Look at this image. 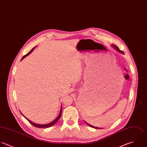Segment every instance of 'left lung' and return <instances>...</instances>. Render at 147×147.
Here are the masks:
<instances>
[{
	"instance_id": "8db88e82",
	"label": "left lung",
	"mask_w": 147,
	"mask_h": 147,
	"mask_svg": "<svg viewBox=\"0 0 147 147\" xmlns=\"http://www.w3.org/2000/svg\"><path fill=\"white\" fill-rule=\"evenodd\" d=\"M111 46L112 47V48L113 49H115L117 52H119V53H123V54H124V52L122 51H120V49H119V48L117 47V46H116L115 45H111ZM89 126H90V127H92V128H97V129H100V128H98V127H94V126H93V125H90V124H88V123H86Z\"/></svg>"
}]
</instances>
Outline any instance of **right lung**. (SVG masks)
Returning a JSON list of instances; mask_svg holds the SVG:
<instances>
[{
    "label": "right lung",
    "mask_w": 147,
    "mask_h": 147,
    "mask_svg": "<svg viewBox=\"0 0 147 147\" xmlns=\"http://www.w3.org/2000/svg\"><path fill=\"white\" fill-rule=\"evenodd\" d=\"M35 48V47H34L31 50V51H30L27 54H26V55H24L23 57H22V59H21V60H22L24 57H26L27 56H28V55H30L33 51H34V49ZM61 112H62V108L61 107V108H60V113H59V115H58V116L54 120H53L52 122H51V123H49V124H36V123H34V122H32V121H30V120H28L27 118H26L21 112V113H22V115L32 124V125H33L34 126H35V127H38V128H49V127H51V126H52L53 125H54L58 120H59V119L60 118V117H61Z\"/></svg>",
    "instance_id": "obj_1"
}]
</instances>
